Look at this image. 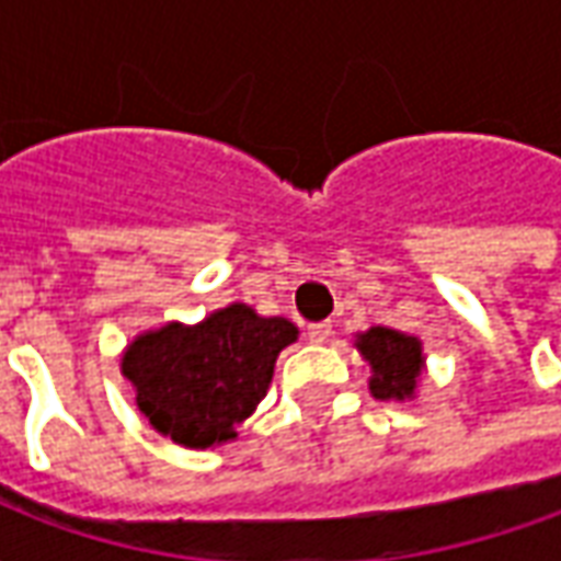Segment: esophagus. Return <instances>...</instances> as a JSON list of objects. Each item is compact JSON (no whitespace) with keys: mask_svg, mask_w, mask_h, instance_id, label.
I'll return each mask as SVG.
<instances>
[{"mask_svg":"<svg viewBox=\"0 0 561 561\" xmlns=\"http://www.w3.org/2000/svg\"><path fill=\"white\" fill-rule=\"evenodd\" d=\"M306 336L312 342H328L333 336V324L330 321H316V324L306 328Z\"/></svg>","mask_w":561,"mask_h":561,"instance_id":"obj_1","label":"esophagus"}]
</instances>
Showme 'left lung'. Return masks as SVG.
<instances>
[{
    "label": "left lung",
    "instance_id": "left-lung-1",
    "mask_svg": "<svg viewBox=\"0 0 561 561\" xmlns=\"http://www.w3.org/2000/svg\"><path fill=\"white\" fill-rule=\"evenodd\" d=\"M357 348L373 366L369 390L376 400H405L421 373V342L400 330L373 328L357 340Z\"/></svg>",
    "mask_w": 561,
    "mask_h": 561
}]
</instances>
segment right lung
Segmentation results:
<instances>
[{
	"mask_svg": "<svg viewBox=\"0 0 561 561\" xmlns=\"http://www.w3.org/2000/svg\"><path fill=\"white\" fill-rule=\"evenodd\" d=\"M297 328L233 304L195 328L168 324L128 345L123 376L138 390V409L176 445L209 447L233 438L267 397L273 366Z\"/></svg>",
	"mask_w": 561,
	"mask_h": 561,
	"instance_id": "obj_1",
	"label": "right lung"
}]
</instances>
